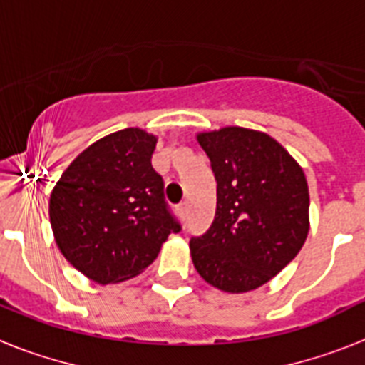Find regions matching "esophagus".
<instances>
[{
    "label": "esophagus",
    "instance_id": "34e87169",
    "mask_svg": "<svg viewBox=\"0 0 365 365\" xmlns=\"http://www.w3.org/2000/svg\"><path fill=\"white\" fill-rule=\"evenodd\" d=\"M178 213H180V217L182 219L187 217V202L178 204Z\"/></svg>",
    "mask_w": 365,
    "mask_h": 365
}]
</instances>
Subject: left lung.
<instances>
[{"mask_svg":"<svg viewBox=\"0 0 365 365\" xmlns=\"http://www.w3.org/2000/svg\"><path fill=\"white\" fill-rule=\"evenodd\" d=\"M217 182L210 229L189 242L204 281L225 292L268 283L294 259L309 232L304 170L266 133L223 127L197 136Z\"/></svg>","mask_w":365,"mask_h":365,"instance_id":"left-lung-1","label":"left lung"}]
</instances>
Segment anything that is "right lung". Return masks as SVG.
<instances>
[{
    "mask_svg": "<svg viewBox=\"0 0 365 365\" xmlns=\"http://www.w3.org/2000/svg\"><path fill=\"white\" fill-rule=\"evenodd\" d=\"M157 138L138 127L93 142L50 195L56 244L78 272L101 285L135 277L180 232L165 183L153 170Z\"/></svg>",
    "mask_w": 365,
    "mask_h": 365,
    "instance_id": "1",
    "label": "right lung"
}]
</instances>
